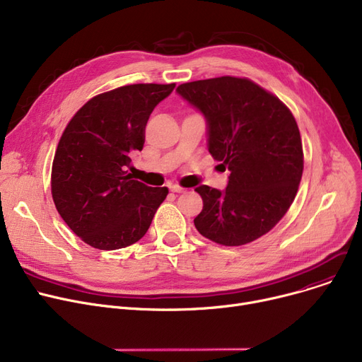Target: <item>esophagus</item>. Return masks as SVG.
I'll return each mask as SVG.
<instances>
[{"instance_id":"esophagus-1","label":"esophagus","mask_w":362,"mask_h":362,"mask_svg":"<svg viewBox=\"0 0 362 362\" xmlns=\"http://www.w3.org/2000/svg\"><path fill=\"white\" fill-rule=\"evenodd\" d=\"M170 191L175 192V194H183V192L186 191V189L182 187V186H179V185H171V186H170Z\"/></svg>"}]
</instances>
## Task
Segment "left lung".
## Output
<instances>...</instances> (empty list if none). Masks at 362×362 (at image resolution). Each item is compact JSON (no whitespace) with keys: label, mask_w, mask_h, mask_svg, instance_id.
<instances>
[{"label":"left lung","mask_w":362,"mask_h":362,"mask_svg":"<svg viewBox=\"0 0 362 362\" xmlns=\"http://www.w3.org/2000/svg\"><path fill=\"white\" fill-rule=\"evenodd\" d=\"M206 120L208 151L230 171L224 191H195L204 206L197 230L216 243H250L281 220L303 170L299 129L291 110L250 79L221 76L177 86Z\"/></svg>","instance_id":"left-lung-1"}]
</instances>
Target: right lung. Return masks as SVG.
<instances>
[{
	"label": "right lung",
	"mask_w": 362,
	"mask_h": 362,
	"mask_svg": "<svg viewBox=\"0 0 362 362\" xmlns=\"http://www.w3.org/2000/svg\"><path fill=\"white\" fill-rule=\"evenodd\" d=\"M175 83L126 85L89 100L64 129L57 146L51 194L66 224L92 248L114 251L149 229L167 187L132 177V158L142 151L152 110Z\"/></svg>",
	"instance_id": "add662e5"
}]
</instances>
